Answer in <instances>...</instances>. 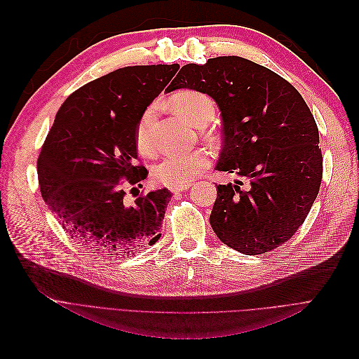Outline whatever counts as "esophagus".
I'll return each mask as SVG.
<instances>
[{
	"instance_id": "34e87169",
	"label": "esophagus",
	"mask_w": 359,
	"mask_h": 359,
	"mask_svg": "<svg viewBox=\"0 0 359 359\" xmlns=\"http://www.w3.org/2000/svg\"><path fill=\"white\" fill-rule=\"evenodd\" d=\"M189 187H190V184H180V186H172V187H169V190L173 191V193H178V191L187 190Z\"/></svg>"
}]
</instances>
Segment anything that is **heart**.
Wrapping results in <instances>:
<instances>
[{
  "mask_svg": "<svg viewBox=\"0 0 359 359\" xmlns=\"http://www.w3.org/2000/svg\"><path fill=\"white\" fill-rule=\"evenodd\" d=\"M170 104L181 116L196 127H203L212 121L215 115V103L211 97L196 90H184L172 97ZM157 104H148L140 114L136 127V142L144 154H153L156 149L154 119ZM211 137V135H208ZM211 158L205 149L172 151L161 157L153 168V178L161 186H180L189 184L201 172L210 166Z\"/></svg>",
  "mask_w": 359,
  "mask_h": 359,
  "instance_id": "obj_1",
  "label": "heart"
}]
</instances>
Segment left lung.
Segmentation results:
<instances>
[{
    "mask_svg": "<svg viewBox=\"0 0 359 359\" xmlns=\"http://www.w3.org/2000/svg\"><path fill=\"white\" fill-rule=\"evenodd\" d=\"M190 88L215 100L223 119L217 170L248 180L217 186L210 223L236 252L264 255L289 241L320 189L319 130L295 86L241 57L186 64L168 93Z\"/></svg>",
    "mask_w": 359,
    "mask_h": 359,
    "instance_id": "8db88e82",
    "label": "left lung"
}]
</instances>
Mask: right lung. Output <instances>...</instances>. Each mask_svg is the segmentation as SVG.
Segmentation results:
<instances>
[{
    "instance_id": "add662e5",
    "label": "right lung",
    "mask_w": 359,
    "mask_h": 359,
    "mask_svg": "<svg viewBox=\"0 0 359 359\" xmlns=\"http://www.w3.org/2000/svg\"><path fill=\"white\" fill-rule=\"evenodd\" d=\"M178 69H118L72 93L55 115L37 160L40 191L62 229L91 253L135 255L161 236L172 193L139 196L148 170L136 165V127ZM127 188L137 190L135 201Z\"/></svg>"
}]
</instances>
